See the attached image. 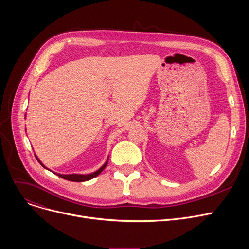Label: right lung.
I'll return each mask as SVG.
<instances>
[{
  "label": "right lung",
  "instance_id": "obj_1",
  "mask_svg": "<svg viewBox=\"0 0 249 249\" xmlns=\"http://www.w3.org/2000/svg\"><path fill=\"white\" fill-rule=\"evenodd\" d=\"M35 154V153H34ZM35 158H36V160L40 162V164L44 167V168H47L41 161H40V160H39L38 158H37V155L35 154ZM108 160H109V158H108ZM108 160H107V161L105 162L99 169L98 171H96L95 173H91V174H88V175H80V174H71V175H61V174H56V173H54L55 175H57L58 177H60V178H64V179H68V180H71V181H76V182H78V181H86V180H89V179H91V178H94L95 177H97V176H99L102 172H103V169L107 166V164H108ZM48 169V168H47Z\"/></svg>",
  "mask_w": 249,
  "mask_h": 249
}]
</instances>
